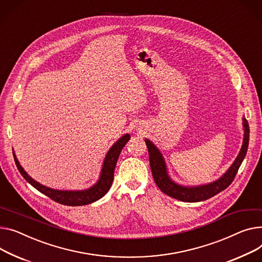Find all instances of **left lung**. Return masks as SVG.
Here are the masks:
<instances>
[{
  "instance_id": "left-lung-1",
  "label": "left lung",
  "mask_w": 262,
  "mask_h": 262,
  "mask_svg": "<svg viewBox=\"0 0 262 262\" xmlns=\"http://www.w3.org/2000/svg\"><path fill=\"white\" fill-rule=\"evenodd\" d=\"M242 125H243V141L240 151L237 156V158L230 166V168L226 170L223 175L211 182L201 185H194V186H186L179 184L173 181L170 176L168 175V170L166 166V162L163 158V155L150 140L145 139V143L148 149L149 155V165L152 172L154 180L160 188L161 191L167 196L175 198L180 201L184 202H198L203 201L208 198H211L217 195L220 191L228 187L234 180L238 168L240 167L243 159L247 155L248 147H249V140H250V127L247 119L242 118Z\"/></svg>"
}]
</instances>
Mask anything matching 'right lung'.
<instances>
[{
  "label": "right lung",
  "mask_w": 262,
  "mask_h": 262,
  "mask_svg": "<svg viewBox=\"0 0 262 262\" xmlns=\"http://www.w3.org/2000/svg\"><path fill=\"white\" fill-rule=\"evenodd\" d=\"M129 139H130L129 134H125L120 139H118V140L112 145V147L106 152L105 158L103 160V164H102V168L100 171L98 181L93 186L86 189H80V190L55 189L39 183L38 181L32 179L25 171V169L20 164L19 160H17L14 151H13V157H14L16 167L21 172L23 178L29 184H31L34 188H37L39 191H41L42 194L46 195L54 201L64 205H69V206L86 205L102 198L111 188L114 180V170L119 158V155Z\"/></svg>",
  "instance_id": "obj_1"
}]
</instances>
